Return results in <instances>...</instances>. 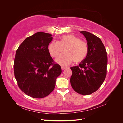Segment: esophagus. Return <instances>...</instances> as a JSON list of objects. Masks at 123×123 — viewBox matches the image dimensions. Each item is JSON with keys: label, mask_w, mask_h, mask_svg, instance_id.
Listing matches in <instances>:
<instances>
[{"label": "esophagus", "mask_w": 123, "mask_h": 123, "mask_svg": "<svg viewBox=\"0 0 123 123\" xmlns=\"http://www.w3.org/2000/svg\"><path fill=\"white\" fill-rule=\"evenodd\" d=\"M68 68V67H65V66H62V70H65L66 69H67Z\"/></svg>", "instance_id": "obj_1"}]
</instances>
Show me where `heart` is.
Instances as JSON below:
<instances>
[{"label": "heart", "instance_id": "heart-1", "mask_svg": "<svg viewBox=\"0 0 123 123\" xmlns=\"http://www.w3.org/2000/svg\"><path fill=\"white\" fill-rule=\"evenodd\" d=\"M65 48V52L56 59L58 64L65 66L71 64L73 61L80 62L83 61L88 53V44L74 35L62 36L60 41L53 40L48 47L51 55L56 57Z\"/></svg>", "mask_w": 123, "mask_h": 123}]
</instances>
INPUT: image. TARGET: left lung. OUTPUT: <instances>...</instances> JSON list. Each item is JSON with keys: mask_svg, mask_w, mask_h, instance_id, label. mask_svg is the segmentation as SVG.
<instances>
[{"mask_svg": "<svg viewBox=\"0 0 123 123\" xmlns=\"http://www.w3.org/2000/svg\"><path fill=\"white\" fill-rule=\"evenodd\" d=\"M87 41L88 53L78 66L71 67L70 83L73 90L82 95H89L98 90L107 74V55L98 37L86 31L80 32Z\"/></svg>", "mask_w": 123, "mask_h": 123, "instance_id": "obj_1", "label": "left lung"}]
</instances>
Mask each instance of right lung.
I'll use <instances>...</instances> for the list:
<instances>
[{"mask_svg":"<svg viewBox=\"0 0 123 123\" xmlns=\"http://www.w3.org/2000/svg\"><path fill=\"white\" fill-rule=\"evenodd\" d=\"M52 35L39 32L25 39L16 50L14 75L21 91L33 98H42L53 91L62 69L55 64L48 47Z\"/></svg>","mask_w":123,"mask_h":123,"instance_id":"right-lung-1","label":"right lung"}]
</instances>
